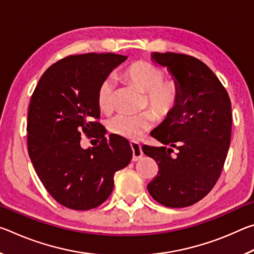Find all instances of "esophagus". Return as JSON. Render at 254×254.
I'll list each match as a JSON object with an SVG mask.
<instances>
[{"label":"esophagus","mask_w":254,"mask_h":254,"mask_svg":"<svg viewBox=\"0 0 254 254\" xmlns=\"http://www.w3.org/2000/svg\"><path fill=\"white\" fill-rule=\"evenodd\" d=\"M131 149H132V161H137L139 159L142 157V150H141V145L136 142H131Z\"/></svg>","instance_id":"1"}]
</instances>
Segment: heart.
Instances as JSON below:
<instances>
[{
	"label": "heart",
	"mask_w": 254,
	"mask_h": 254,
	"mask_svg": "<svg viewBox=\"0 0 254 254\" xmlns=\"http://www.w3.org/2000/svg\"><path fill=\"white\" fill-rule=\"evenodd\" d=\"M121 77L128 84L147 93V105L156 113L158 119H168L178 109L182 101L179 83L175 79H165V72L154 64L142 60L132 63L124 68ZM114 81L111 78L104 79L97 89L98 107L103 112H110L114 106ZM153 124L154 117L151 112L136 115L120 113L110 120L107 127L113 134L136 140L149 131Z\"/></svg>",
	"instance_id": "heart-1"
}]
</instances>
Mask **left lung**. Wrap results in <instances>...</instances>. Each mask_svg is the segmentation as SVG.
Returning a JSON list of instances; mask_svg holds the SVG:
<instances>
[{"mask_svg":"<svg viewBox=\"0 0 254 254\" xmlns=\"http://www.w3.org/2000/svg\"><path fill=\"white\" fill-rule=\"evenodd\" d=\"M151 59L178 81L182 101L151 132L162 147H142L159 167L148 190L163 206L187 207L204 198L220 178L231 142V100L199 59L175 53H153Z\"/></svg>","mask_w":254,"mask_h":254,"instance_id":"1","label":"left lung"}]
</instances>
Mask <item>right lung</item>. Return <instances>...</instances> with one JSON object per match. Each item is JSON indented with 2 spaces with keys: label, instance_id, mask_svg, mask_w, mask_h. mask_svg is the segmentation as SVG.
I'll use <instances>...</instances> for the list:
<instances>
[{
  "label": "right lung",
  "instance_id": "right-lung-1",
  "mask_svg": "<svg viewBox=\"0 0 254 254\" xmlns=\"http://www.w3.org/2000/svg\"><path fill=\"white\" fill-rule=\"evenodd\" d=\"M115 54H84L60 59L38 83L28 113V151L47 191L67 208L87 210L109 198L114 174L128 165V141L111 134L96 120L98 86L127 60ZM96 137V147H80L81 132Z\"/></svg>",
  "mask_w": 254,
  "mask_h": 254
}]
</instances>
